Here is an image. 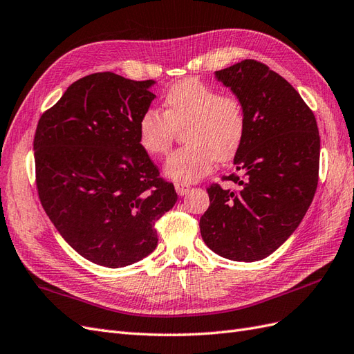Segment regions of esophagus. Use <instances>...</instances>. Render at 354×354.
Wrapping results in <instances>:
<instances>
[{"mask_svg": "<svg viewBox=\"0 0 354 354\" xmlns=\"http://www.w3.org/2000/svg\"><path fill=\"white\" fill-rule=\"evenodd\" d=\"M174 187H176V192L180 196H185L186 194H189V190H190V186L185 185V183H176Z\"/></svg>", "mask_w": 354, "mask_h": 354, "instance_id": "34e87169", "label": "esophagus"}]
</instances>
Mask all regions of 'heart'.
I'll list each match as a JSON object with an SVG mask.
<instances>
[{
	"label": "heart",
	"instance_id": "b5f03b06",
	"mask_svg": "<svg viewBox=\"0 0 354 354\" xmlns=\"http://www.w3.org/2000/svg\"><path fill=\"white\" fill-rule=\"evenodd\" d=\"M165 112L146 109L137 124L138 143L151 156L165 155L177 130L186 146L171 153L164 174L177 183H196L211 173L214 159H232L243 142L246 116L241 100L196 78L178 81L165 94Z\"/></svg>",
	"mask_w": 354,
	"mask_h": 354
}]
</instances>
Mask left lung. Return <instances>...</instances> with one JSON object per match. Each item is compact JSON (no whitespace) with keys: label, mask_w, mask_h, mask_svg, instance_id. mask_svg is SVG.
<instances>
[{"label":"left lung","mask_w":354,"mask_h":354,"mask_svg":"<svg viewBox=\"0 0 354 354\" xmlns=\"http://www.w3.org/2000/svg\"><path fill=\"white\" fill-rule=\"evenodd\" d=\"M216 78L241 100L246 130L233 159L236 174L224 177L239 189H207L201 234L224 259L259 261L291 236L313 201L320 155L316 118L291 84L257 60L217 71Z\"/></svg>","instance_id":"obj_1"}]
</instances>
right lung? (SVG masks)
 Masks as SVG:
<instances>
[{
    "instance_id": "1",
    "label": "right lung",
    "mask_w": 354,
    "mask_h": 354,
    "mask_svg": "<svg viewBox=\"0 0 354 354\" xmlns=\"http://www.w3.org/2000/svg\"><path fill=\"white\" fill-rule=\"evenodd\" d=\"M153 85L112 72L87 75L42 113L35 131L42 208L75 251L111 269L153 252L155 223L177 202L173 183L138 143Z\"/></svg>"
}]
</instances>
